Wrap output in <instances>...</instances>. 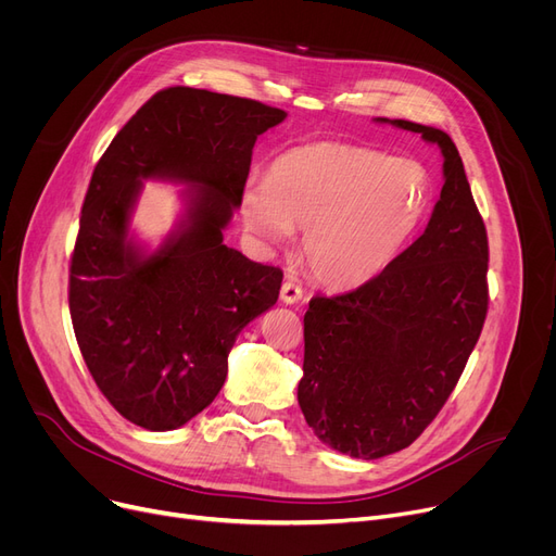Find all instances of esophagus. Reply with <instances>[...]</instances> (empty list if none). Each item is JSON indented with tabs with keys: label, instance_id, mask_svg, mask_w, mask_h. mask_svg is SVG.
I'll list each match as a JSON object with an SVG mask.
<instances>
[{
	"label": "esophagus",
	"instance_id": "obj_1",
	"mask_svg": "<svg viewBox=\"0 0 556 556\" xmlns=\"http://www.w3.org/2000/svg\"><path fill=\"white\" fill-rule=\"evenodd\" d=\"M302 295H304L302 286H298L295 281H283V286H281V302L283 304H298L302 300Z\"/></svg>",
	"mask_w": 556,
	"mask_h": 556
}]
</instances>
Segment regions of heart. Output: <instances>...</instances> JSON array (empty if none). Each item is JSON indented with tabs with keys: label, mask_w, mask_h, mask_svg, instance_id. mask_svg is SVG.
I'll use <instances>...</instances> for the list:
<instances>
[{
	"label": "heart",
	"mask_w": 556,
	"mask_h": 556,
	"mask_svg": "<svg viewBox=\"0 0 556 556\" xmlns=\"http://www.w3.org/2000/svg\"><path fill=\"white\" fill-rule=\"evenodd\" d=\"M432 202L428 168L358 143L315 141L279 155L241 195L245 227L273 245L304 227V256L331 288H354L410 243Z\"/></svg>",
	"instance_id": "obj_1"
}]
</instances>
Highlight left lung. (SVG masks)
Here are the masks:
<instances>
[{"mask_svg":"<svg viewBox=\"0 0 556 556\" xmlns=\"http://www.w3.org/2000/svg\"><path fill=\"white\" fill-rule=\"evenodd\" d=\"M378 122L440 146L444 187L426 231L381 275L313 298L304 315V419L327 446L361 459L407 448L440 415L489 308L486 227L453 139L405 119Z\"/></svg>","mask_w":556,"mask_h":556,"instance_id":"left-lung-1","label":"left lung"}]
</instances>
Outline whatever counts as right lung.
<instances>
[{
  "label": "right lung",
  "instance_id": "right-lung-1",
  "mask_svg": "<svg viewBox=\"0 0 556 556\" xmlns=\"http://www.w3.org/2000/svg\"><path fill=\"white\" fill-rule=\"evenodd\" d=\"M286 112L195 87H166L116 132L94 166L70 266L83 361L116 413L175 430L220 392L229 349L268 311L283 273L223 243L241 207L258 135ZM189 181L188 214L153 254L127 239L140 180Z\"/></svg>",
  "mask_w": 556,
  "mask_h": 556
}]
</instances>
